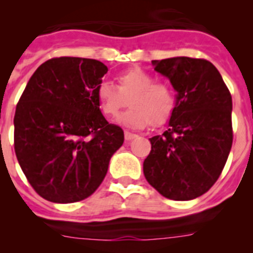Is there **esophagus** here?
<instances>
[{"mask_svg":"<svg viewBox=\"0 0 253 253\" xmlns=\"http://www.w3.org/2000/svg\"><path fill=\"white\" fill-rule=\"evenodd\" d=\"M124 137H125V140H131V139H134V138L137 137V134L130 133V131L125 130L124 131Z\"/></svg>","mask_w":253,"mask_h":253,"instance_id":"esophagus-1","label":"esophagus"}]
</instances>
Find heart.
Returning a JSON list of instances; mask_svg holds the SVG:
<instances>
[{
    "label": "heart",
    "instance_id": "heart-1",
    "mask_svg": "<svg viewBox=\"0 0 253 253\" xmlns=\"http://www.w3.org/2000/svg\"><path fill=\"white\" fill-rule=\"evenodd\" d=\"M118 87L102 82L96 90V100L104 115L115 116L129 101L128 111L116 122L133 129L149 124L160 126L171 116L175 106V93L166 82L154 81L153 76L140 68H131L116 77Z\"/></svg>",
    "mask_w": 253,
    "mask_h": 253
}]
</instances>
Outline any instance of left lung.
<instances>
[{"label": "left lung", "instance_id": "8db88e82", "mask_svg": "<svg viewBox=\"0 0 253 253\" xmlns=\"http://www.w3.org/2000/svg\"><path fill=\"white\" fill-rule=\"evenodd\" d=\"M152 64L177 95L167 130L149 139L143 172L165 198L193 200L215 184L231 152L232 96L209 60L175 57Z\"/></svg>", "mask_w": 253, "mask_h": 253}]
</instances>
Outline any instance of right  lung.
Here are the masks:
<instances>
[{
  "label": "right lung",
  "mask_w": 253,
  "mask_h": 253,
  "mask_svg": "<svg viewBox=\"0 0 253 253\" xmlns=\"http://www.w3.org/2000/svg\"><path fill=\"white\" fill-rule=\"evenodd\" d=\"M107 67L88 58L46 60L34 72L16 106L15 153L42 198L68 204L101 185L109 162L124 143L96 100Z\"/></svg>",
  "instance_id": "1"
}]
</instances>
